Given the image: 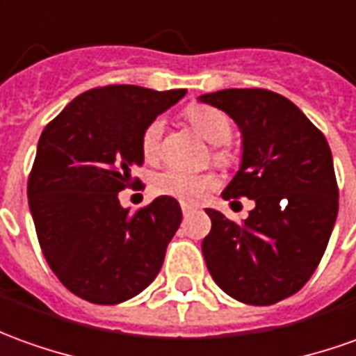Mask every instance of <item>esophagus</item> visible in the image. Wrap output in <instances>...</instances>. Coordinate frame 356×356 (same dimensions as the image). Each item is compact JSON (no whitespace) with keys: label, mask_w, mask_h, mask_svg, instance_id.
I'll return each mask as SVG.
<instances>
[{"label":"esophagus","mask_w":356,"mask_h":356,"mask_svg":"<svg viewBox=\"0 0 356 356\" xmlns=\"http://www.w3.org/2000/svg\"><path fill=\"white\" fill-rule=\"evenodd\" d=\"M180 207H182V213H184V215H188V213H190V211L195 209V207H193L192 203H186V202L180 203Z\"/></svg>","instance_id":"1"}]
</instances>
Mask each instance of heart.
I'll use <instances>...</instances> for the list:
<instances>
[{
	"instance_id": "b5f03b06",
	"label": "heart",
	"mask_w": 356,
	"mask_h": 356,
	"mask_svg": "<svg viewBox=\"0 0 356 356\" xmlns=\"http://www.w3.org/2000/svg\"><path fill=\"white\" fill-rule=\"evenodd\" d=\"M186 116L190 120L192 127L200 136L209 141L215 147L213 151V161L217 164L230 163V151L225 147L232 136V126L229 118L225 116L220 110L207 104H192L186 110ZM164 129H166V120L163 116L153 118L141 134V151L147 161H154L161 154L163 147ZM153 192L161 195H170L180 202L195 203L217 186V178L209 172L193 174L176 166H168L159 174H154Z\"/></svg>"
}]
</instances>
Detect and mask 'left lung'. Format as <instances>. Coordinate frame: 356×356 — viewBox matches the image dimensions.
<instances>
[{
    "label": "left lung",
    "instance_id": "8db88e82",
    "mask_svg": "<svg viewBox=\"0 0 356 356\" xmlns=\"http://www.w3.org/2000/svg\"><path fill=\"white\" fill-rule=\"evenodd\" d=\"M200 100L227 112L242 134L240 168L222 197L256 202L242 225L205 209V264L232 298L275 305L306 285L327 248L339 209L332 151L322 131L277 92L225 89Z\"/></svg>",
    "mask_w": 356,
    "mask_h": 356
}]
</instances>
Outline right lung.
I'll return each mask as SVG.
<instances>
[{
  "label": "right lung",
  "instance_id": "add662e5",
  "mask_svg": "<svg viewBox=\"0 0 356 356\" xmlns=\"http://www.w3.org/2000/svg\"><path fill=\"white\" fill-rule=\"evenodd\" d=\"M186 89L108 85L73 99L44 127L29 176V207L51 271L73 295L118 305L139 295L163 267L182 222L170 195L129 213L118 193L136 188L145 126ZM141 188V184H139Z\"/></svg>",
  "mask_w": 356,
  "mask_h": 356
}]
</instances>
